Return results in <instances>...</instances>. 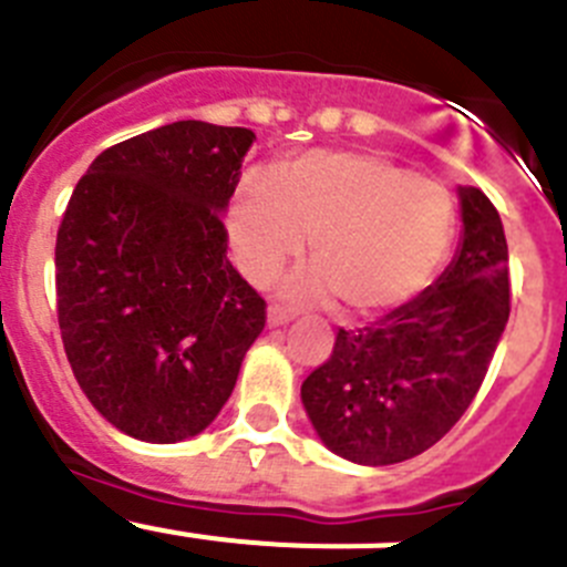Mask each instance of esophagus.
<instances>
[{"instance_id":"1","label":"esophagus","mask_w":567,"mask_h":567,"mask_svg":"<svg viewBox=\"0 0 567 567\" xmlns=\"http://www.w3.org/2000/svg\"><path fill=\"white\" fill-rule=\"evenodd\" d=\"M289 320H292V312H287V309L278 307V303H272V307L267 309V323H269V327H287Z\"/></svg>"}]
</instances>
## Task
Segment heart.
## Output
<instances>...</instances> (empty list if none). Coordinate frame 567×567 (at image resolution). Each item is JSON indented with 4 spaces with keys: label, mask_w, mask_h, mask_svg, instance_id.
Returning a JSON list of instances; mask_svg holds the SVG:
<instances>
[{
    "label": "heart",
    "mask_w": 567,
    "mask_h": 567,
    "mask_svg": "<svg viewBox=\"0 0 567 567\" xmlns=\"http://www.w3.org/2000/svg\"><path fill=\"white\" fill-rule=\"evenodd\" d=\"M449 189L380 153L320 150L272 175L247 173L227 213L229 249L252 284H269L309 244L315 269L284 292L378 318L417 298L452 249Z\"/></svg>",
    "instance_id": "heart-1"
}]
</instances>
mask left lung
Listing matches in <instances>:
<instances>
[{
  "instance_id": "8db88e82",
  "label": "left lung",
  "mask_w": 567,
  "mask_h": 567,
  "mask_svg": "<svg viewBox=\"0 0 567 567\" xmlns=\"http://www.w3.org/2000/svg\"><path fill=\"white\" fill-rule=\"evenodd\" d=\"M463 235L432 287L363 329H340L300 400L320 443L358 465L432 449L471 405L508 323V244L483 189L460 187Z\"/></svg>"
}]
</instances>
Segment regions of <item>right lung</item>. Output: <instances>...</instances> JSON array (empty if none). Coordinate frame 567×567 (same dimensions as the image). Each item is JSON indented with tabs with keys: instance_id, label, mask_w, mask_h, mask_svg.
I'll return each mask as SVG.
<instances>
[{
	"instance_id": "1",
	"label": "right lung",
	"mask_w": 567,
	"mask_h": 567,
	"mask_svg": "<svg viewBox=\"0 0 567 567\" xmlns=\"http://www.w3.org/2000/svg\"><path fill=\"white\" fill-rule=\"evenodd\" d=\"M247 127L173 122L96 155L56 235L64 352L107 423L144 443L202 434L267 323L221 215Z\"/></svg>"
}]
</instances>
